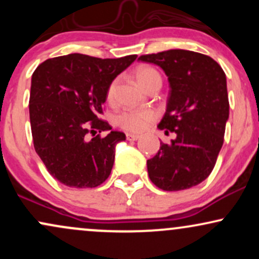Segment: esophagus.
Masks as SVG:
<instances>
[{
  "label": "esophagus",
  "mask_w": 259,
  "mask_h": 259,
  "mask_svg": "<svg viewBox=\"0 0 259 259\" xmlns=\"http://www.w3.org/2000/svg\"><path fill=\"white\" fill-rule=\"evenodd\" d=\"M140 136L138 134H132V133H127L126 134V140H129V141H135V140H138Z\"/></svg>",
  "instance_id": "esophagus-1"
}]
</instances>
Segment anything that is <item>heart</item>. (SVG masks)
Here are the masks:
<instances>
[{
  "label": "heart",
  "instance_id": "heart-1",
  "mask_svg": "<svg viewBox=\"0 0 259 259\" xmlns=\"http://www.w3.org/2000/svg\"><path fill=\"white\" fill-rule=\"evenodd\" d=\"M160 78L159 73L152 67H148V65H141L136 69V80L141 86L146 85L151 80ZM114 91H115V81H113L111 85L108 86V90H107V100L112 101L114 97ZM156 114L154 112L150 111V109H127V111L121 112L118 115L117 120L118 124L121 127H124L125 130L129 132H141L145 127L148 125V123H151Z\"/></svg>",
  "mask_w": 259,
  "mask_h": 259
}]
</instances>
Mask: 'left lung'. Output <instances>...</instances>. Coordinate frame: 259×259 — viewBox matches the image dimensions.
Here are the masks:
<instances>
[{"instance_id": "left-lung-1", "label": "left lung", "mask_w": 259, "mask_h": 259, "mask_svg": "<svg viewBox=\"0 0 259 259\" xmlns=\"http://www.w3.org/2000/svg\"><path fill=\"white\" fill-rule=\"evenodd\" d=\"M162 68L169 95L158 129L174 133L147 160L148 177L164 191H180L206 180L214 168L229 119L227 76L213 58L186 50L139 57Z\"/></svg>"}]
</instances>
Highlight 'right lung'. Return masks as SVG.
I'll return each instance as SVG.
<instances>
[{"mask_svg":"<svg viewBox=\"0 0 259 259\" xmlns=\"http://www.w3.org/2000/svg\"><path fill=\"white\" fill-rule=\"evenodd\" d=\"M138 56L101 59L80 53L50 58L31 76L29 114L34 147L49 173L65 186L101 185L111 174L125 134L101 120L112 81ZM109 133L89 140L97 130Z\"/></svg>","mask_w":259,"mask_h":259,"instance_id":"right-lung-1","label":"right lung"}]
</instances>
